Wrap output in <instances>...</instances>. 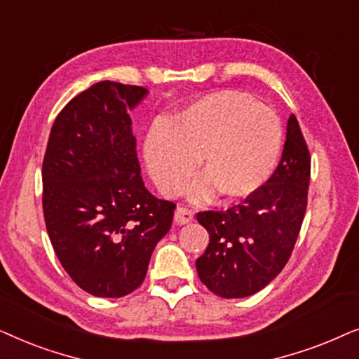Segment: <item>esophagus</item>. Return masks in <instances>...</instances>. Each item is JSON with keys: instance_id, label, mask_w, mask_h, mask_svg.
Listing matches in <instances>:
<instances>
[{"instance_id": "1", "label": "esophagus", "mask_w": 359, "mask_h": 359, "mask_svg": "<svg viewBox=\"0 0 359 359\" xmlns=\"http://www.w3.org/2000/svg\"><path fill=\"white\" fill-rule=\"evenodd\" d=\"M194 219V212L192 210L185 208V207H177L175 215H174V222L177 224H185L190 223Z\"/></svg>"}]
</instances>
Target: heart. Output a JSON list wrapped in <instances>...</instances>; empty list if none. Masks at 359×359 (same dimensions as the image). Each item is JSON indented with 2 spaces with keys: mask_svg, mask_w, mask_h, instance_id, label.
<instances>
[{
  "mask_svg": "<svg viewBox=\"0 0 359 359\" xmlns=\"http://www.w3.org/2000/svg\"><path fill=\"white\" fill-rule=\"evenodd\" d=\"M280 123L264 103L245 93L215 92L197 100L146 136L147 170L164 195H179L195 161L202 177L192 198H246L267 182L280 151Z\"/></svg>",
  "mask_w": 359,
  "mask_h": 359,
  "instance_id": "heart-1",
  "label": "heart"
}]
</instances>
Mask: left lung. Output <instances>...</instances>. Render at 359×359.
Returning a JSON list of instances; mask_svg holds the SVG:
<instances>
[{
    "mask_svg": "<svg viewBox=\"0 0 359 359\" xmlns=\"http://www.w3.org/2000/svg\"><path fill=\"white\" fill-rule=\"evenodd\" d=\"M309 182L310 152L297 118L290 114L283 157L269 180L240 205L197 213L210 243L195 264L213 294L248 297L284 269L307 210Z\"/></svg>",
    "mask_w": 359,
    "mask_h": 359,
    "instance_id": "1",
    "label": "left lung"
}]
</instances>
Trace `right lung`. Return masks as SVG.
<instances>
[{
    "label": "right lung",
    "instance_id": "1",
    "mask_svg": "<svg viewBox=\"0 0 359 359\" xmlns=\"http://www.w3.org/2000/svg\"><path fill=\"white\" fill-rule=\"evenodd\" d=\"M147 90L98 82L55 118L42 162V208L60 264L95 297H124L144 280L175 203L144 187L130 109Z\"/></svg>",
    "mask_w": 359,
    "mask_h": 359
}]
</instances>
